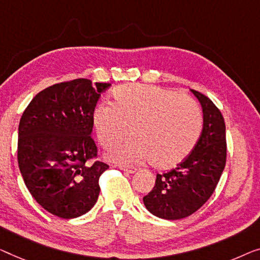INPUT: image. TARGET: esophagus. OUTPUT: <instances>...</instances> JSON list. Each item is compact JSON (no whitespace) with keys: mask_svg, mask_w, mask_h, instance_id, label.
<instances>
[{"mask_svg":"<svg viewBox=\"0 0 260 260\" xmlns=\"http://www.w3.org/2000/svg\"><path fill=\"white\" fill-rule=\"evenodd\" d=\"M119 168L123 170V172H127L129 174H133L137 172V168L133 167V166H126V165H122V166H119Z\"/></svg>","mask_w":260,"mask_h":260,"instance_id":"34e87169","label":"esophagus"}]
</instances>
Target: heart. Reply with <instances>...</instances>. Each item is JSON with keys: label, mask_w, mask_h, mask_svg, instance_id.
Masks as SVG:
<instances>
[{"label": "heart", "mask_w": 260, "mask_h": 260, "mask_svg": "<svg viewBox=\"0 0 260 260\" xmlns=\"http://www.w3.org/2000/svg\"><path fill=\"white\" fill-rule=\"evenodd\" d=\"M114 103H99L92 123L104 148H111L129 131L111 157L118 162L150 160L154 167L180 165L195 148L202 131V112L191 96L146 84H125L113 91Z\"/></svg>", "instance_id": "heart-1"}]
</instances>
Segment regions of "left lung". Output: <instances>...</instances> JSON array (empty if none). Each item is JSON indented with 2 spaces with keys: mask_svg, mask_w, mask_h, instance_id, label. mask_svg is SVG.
<instances>
[{
  "mask_svg": "<svg viewBox=\"0 0 260 260\" xmlns=\"http://www.w3.org/2000/svg\"><path fill=\"white\" fill-rule=\"evenodd\" d=\"M203 110V129L188 157L168 173L157 174L154 188L143 197L150 214L164 219L192 215L210 199L226 162L225 122L214 103L191 90Z\"/></svg>",
  "mask_w": 260,
  "mask_h": 260,
  "instance_id": "left-lung-1",
  "label": "left lung"
}]
</instances>
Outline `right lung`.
<instances>
[{"mask_svg":"<svg viewBox=\"0 0 260 260\" xmlns=\"http://www.w3.org/2000/svg\"><path fill=\"white\" fill-rule=\"evenodd\" d=\"M110 83L78 78L34 96L18 125L17 160L36 202L60 218L86 214L98 200L108 165L95 161L92 112Z\"/></svg>","mask_w":260,"mask_h":260,"instance_id":"obj_1","label":"right lung"}]
</instances>
